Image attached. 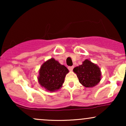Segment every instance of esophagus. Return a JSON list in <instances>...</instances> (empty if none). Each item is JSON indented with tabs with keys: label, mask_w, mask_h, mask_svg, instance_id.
<instances>
[{
	"label": "esophagus",
	"mask_w": 126,
	"mask_h": 126,
	"mask_svg": "<svg viewBox=\"0 0 126 126\" xmlns=\"http://www.w3.org/2000/svg\"><path fill=\"white\" fill-rule=\"evenodd\" d=\"M73 68H74V66H69L68 67V69H69V70H70V71H72L73 69Z\"/></svg>",
	"instance_id": "34e87169"
}]
</instances>
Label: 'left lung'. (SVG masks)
I'll return each mask as SVG.
<instances>
[{"label":"left lung","mask_w":126,"mask_h":126,"mask_svg":"<svg viewBox=\"0 0 126 126\" xmlns=\"http://www.w3.org/2000/svg\"><path fill=\"white\" fill-rule=\"evenodd\" d=\"M73 72L77 75L79 82L85 87H93L101 80L99 68L88 59L82 65L75 67Z\"/></svg>","instance_id":"left-lung-1"}]
</instances>
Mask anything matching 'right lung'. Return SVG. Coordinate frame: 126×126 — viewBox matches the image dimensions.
Returning a JSON list of instances; mask_svg holds the SVG:
<instances>
[{
	"mask_svg": "<svg viewBox=\"0 0 126 126\" xmlns=\"http://www.w3.org/2000/svg\"><path fill=\"white\" fill-rule=\"evenodd\" d=\"M68 72L69 70L66 66L52 58L43 63L40 68L38 78L39 83L47 91L51 92L57 90L64 83Z\"/></svg>",
	"mask_w": 126,
	"mask_h": 126,
	"instance_id": "obj_1",
	"label": "right lung"
}]
</instances>
